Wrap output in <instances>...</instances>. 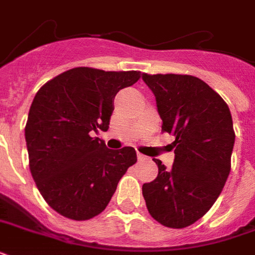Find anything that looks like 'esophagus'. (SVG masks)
<instances>
[{
	"instance_id": "34e87169",
	"label": "esophagus",
	"mask_w": 255,
	"mask_h": 255,
	"mask_svg": "<svg viewBox=\"0 0 255 255\" xmlns=\"http://www.w3.org/2000/svg\"><path fill=\"white\" fill-rule=\"evenodd\" d=\"M137 159H139V161H144V160H147L148 157L147 156L141 155V153H137Z\"/></svg>"
}]
</instances>
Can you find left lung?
Returning a JSON list of instances; mask_svg holds the SVG:
<instances>
[{"instance_id":"8db88e82","label":"left lung","mask_w":255,"mask_h":255,"mask_svg":"<svg viewBox=\"0 0 255 255\" xmlns=\"http://www.w3.org/2000/svg\"><path fill=\"white\" fill-rule=\"evenodd\" d=\"M156 96L161 131L173 135L174 161L155 159L157 177L143 185L145 205L161 225L182 229L206 214L232 168L236 133L225 100L192 75L143 74Z\"/></svg>"}]
</instances>
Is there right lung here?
I'll return each mask as SVG.
<instances>
[{"instance_id": "obj_1", "label": "right lung", "mask_w": 255, "mask_h": 255, "mask_svg": "<svg viewBox=\"0 0 255 255\" xmlns=\"http://www.w3.org/2000/svg\"><path fill=\"white\" fill-rule=\"evenodd\" d=\"M140 75L75 67L34 96L25 127L30 172L42 197L63 217L86 221L102 213L137 161L135 148L108 149L92 133L108 129L114 98Z\"/></svg>"}]
</instances>
